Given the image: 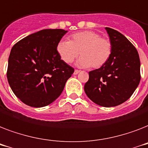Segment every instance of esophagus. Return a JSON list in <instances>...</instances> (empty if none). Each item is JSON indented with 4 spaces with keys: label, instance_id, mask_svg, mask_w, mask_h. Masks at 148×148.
I'll return each mask as SVG.
<instances>
[{
    "label": "esophagus",
    "instance_id": "34e87169",
    "mask_svg": "<svg viewBox=\"0 0 148 148\" xmlns=\"http://www.w3.org/2000/svg\"><path fill=\"white\" fill-rule=\"evenodd\" d=\"M80 73V70H77V69H75V71H74V75H77L78 73Z\"/></svg>",
    "mask_w": 148,
    "mask_h": 148
}]
</instances>
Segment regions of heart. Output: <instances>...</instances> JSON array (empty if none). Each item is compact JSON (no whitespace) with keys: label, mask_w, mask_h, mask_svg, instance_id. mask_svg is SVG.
<instances>
[{"label":"heart","mask_w":148,"mask_h":148,"mask_svg":"<svg viewBox=\"0 0 148 148\" xmlns=\"http://www.w3.org/2000/svg\"><path fill=\"white\" fill-rule=\"evenodd\" d=\"M56 52L66 63L73 62L80 53L78 66L99 68L109 60L112 45L108 39L101 37L96 32L86 30L73 34L69 40H60L56 45Z\"/></svg>","instance_id":"obj_1"}]
</instances>
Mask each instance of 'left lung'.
<instances>
[{
	"instance_id": "1",
	"label": "left lung",
	"mask_w": 148,
	"mask_h": 148,
	"mask_svg": "<svg viewBox=\"0 0 148 148\" xmlns=\"http://www.w3.org/2000/svg\"><path fill=\"white\" fill-rule=\"evenodd\" d=\"M112 53L106 64L88 73L84 90L97 105L114 107L132 96L140 80V62L134 45L123 34L106 27Z\"/></svg>"
}]
</instances>
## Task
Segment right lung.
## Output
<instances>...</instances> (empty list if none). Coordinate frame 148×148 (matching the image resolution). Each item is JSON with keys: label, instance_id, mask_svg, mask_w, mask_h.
Segmentation results:
<instances>
[{"label": "right lung", "instance_id": "add662e5", "mask_svg": "<svg viewBox=\"0 0 148 148\" xmlns=\"http://www.w3.org/2000/svg\"><path fill=\"white\" fill-rule=\"evenodd\" d=\"M66 33L62 29H42L12 47L8 59V83L27 106L41 108L51 104L74 73L56 52V45Z\"/></svg>", "mask_w": 148, "mask_h": 148}]
</instances>
